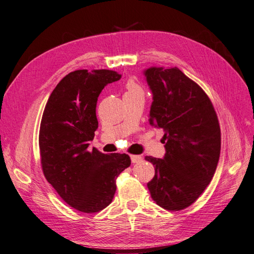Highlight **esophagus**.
<instances>
[{
  "mask_svg": "<svg viewBox=\"0 0 254 254\" xmlns=\"http://www.w3.org/2000/svg\"><path fill=\"white\" fill-rule=\"evenodd\" d=\"M142 157L141 156H131V161L132 163H139L140 161H142Z\"/></svg>",
  "mask_w": 254,
  "mask_h": 254,
  "instance_id": "esophagus-1",
  "label": "esophagus"
}]
</instances>
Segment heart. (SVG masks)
I'll use <instances>...</instances> for the list:
<instances>
[{
  "label": "heart",
  "instance_id": "obj_1",
  "mask_svg": "<svg viewBox=\"0 0 254 254\" xmlns=\"http://www.w3.org/2000/svg\"><path fill=\"white\" fill-rule=\"evenodd\" d=\"M124 96L128 97H144L145 96V91L142 87V84L137 81L130 79L126 83V92Z\"/></svg>",
  "mask_w": 254,
  "mask_h": 254
}]
</instances>
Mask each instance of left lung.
Segmentation results:
<instances>
[{"label":"left lung","mask_w":254,"mask_h":254,"mask_svg":"<svg viewBox=\"0 0 254 254\" xmlns=\"http://www.w3.org/2000/svg\"><path fill=\"white\" fill-rule=\"evenodd\" d=\"M153 94L150 125L163 129L164 159L145 157L155 166L147 183L155 202L168 211L193 204L209 186L220 155L221 134L209 96L178 67H150Z\"/></svg>","instance_id":"1"}]
</instances>
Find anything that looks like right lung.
Masks as SVG:
<instances>
[{
  "label": "right lung",
  "instance_id": "obj_1",
  "mask_svg": "<svg viewBox=\"0 0 254 254\" xmlns=\"http://www.w3.org/2000/svg\"><path fill=\"white\" fill-rule=\"evenodd\" d=\"M121 77L111 70L68 73L53 90L42 114L39 148L45 179L82 213H96L111 203L117 178L131 163L126 153L89 148L98 127L97 97L106 84Z\"/></svg>",
  "mask_w": 254,
  "mask_h": 254
}]
</instances>
